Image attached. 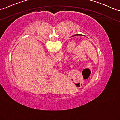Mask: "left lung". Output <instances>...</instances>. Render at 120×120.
Listing matches in <instances>:
<instances>
[{"label": "left lung", "instance_id": "obj_1", "mask_svg": "<svg viewBox=\"0 0 120 120\" xmlns=\"http://www.w3.org/2000/svg\"><path fill=\"white\" fill-rule=\"evenodd\" d=\"M76 35H81V34H75V35H74V36H73L72 37H73V36H76Z\"/></svg>", "mask_w": 120, "mask_h": 120}]
</instances>
